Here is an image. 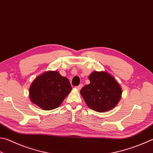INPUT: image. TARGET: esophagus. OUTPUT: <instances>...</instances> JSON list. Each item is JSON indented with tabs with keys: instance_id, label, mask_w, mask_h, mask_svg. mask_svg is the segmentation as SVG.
<instances>
[{
	"instance_id": "34e87169",
	"label": "esophagus",
	"mask_w": 153,
	"mask_h": 153,
	"mask_svg": "<svg viewBox=\"0 0 153 153\" xmlns=\"http://www.w3.org/2000/svg\"><path fill=\"white\" fill-rule=\"evenodd\" d=\"M82 84H80L79 86H76V88L78 89V90H80V89L82 88Z\"/></svg>"
}]
</instances>
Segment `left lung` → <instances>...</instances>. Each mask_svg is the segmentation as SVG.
<instances>
[{"instance_id":"obj_1","label":"left lung","mask_w":153,"mask_h":153,"mask_svg":"<svg viewBox=\"0 0 153 153\" xmlns=\"http://www.w3.org/2000/svg\"><path fill=\"white\" fill-rule=\"evenodd\" d=\"M90 84L80 90L89 108L97 112L111 110L119 102L121 88L114 77L106 72L94 71L88 76Z\"/></svg>"}]
</instances>
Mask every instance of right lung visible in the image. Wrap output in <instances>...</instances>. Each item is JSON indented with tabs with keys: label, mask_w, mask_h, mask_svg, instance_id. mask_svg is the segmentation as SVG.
<instances>
[{
	"label": "right lung",
	"mask_w": 153,
	"mask_h": 153,
	"mask_svg": "<svg viewBox=\"0 0 153 153\" xmlns=\"http://www.w3.org/2000/svg\"><path fill=\"white\" fill-rule=\"evenodd\" d=\"M72 87L67 77L57 71H48L39 76L29 89L31 101L43 110L59 107Z\"/></svg>",
	"instance_id": "obj_1"
}]
</instances>
